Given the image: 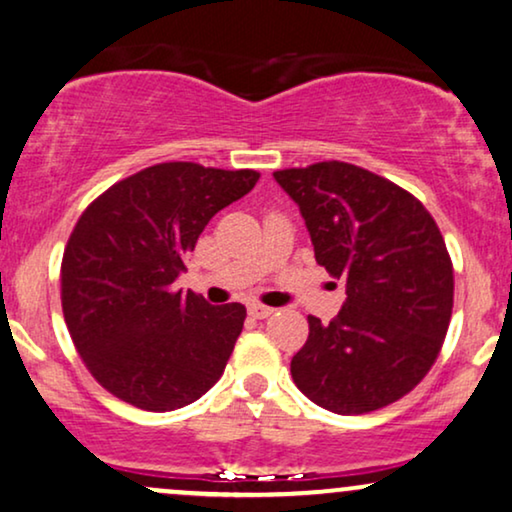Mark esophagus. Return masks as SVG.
Instances as JSON below:
<instances>
[{"label":"esophagus","instance_id":"obj_1","mask_svg":"<svg viewBox=\"0 0 512 512\" xmlns=\"http://www.w3.org/2000/svg\"><path fill=\"white\" fill-rule=\"evenodd\" d=\"M248 314L255 316V319H267V316L274 314V309L267 307V304L252 302V304H248Z\"/></svg>","mask_w":512,"mask_h":512}]
</instances>
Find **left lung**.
<instances>
[{
  "label": "left lung",
  "mask_w": 512,
  "mask_h": 512,
  "mask_svg": "<svg viewBox=\"0 0 512 512\" xmlns=\"http://www.w3.org/2000/svg\"><path fill=\"white\" fill-rule=\"evenodd\" d=\"M274 179L300 208L316 262L347 283L333 321L309 316L295 385L340 416L383 409L425 378L449 331L454 267L439 226L409 191L340 160Z\"/></svg>",
  "instance_id": "left-lung-1"
}]
</instances>
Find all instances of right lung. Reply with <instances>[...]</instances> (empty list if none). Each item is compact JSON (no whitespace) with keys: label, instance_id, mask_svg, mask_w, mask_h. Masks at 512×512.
Returning a JSON list of instances; mask_svg holds the SVG:
<instances>
[{"label":"right lung","instance_id":"right-lung-1","mask_svg":"<svg viewBox=\"0 0 512 512\" xmlns=\"http://www.w3.org/2000/svg\"><path fill=\"white\" fill-rule=\"evenodd\" d=\"M255 170L160 163L82 212L61 264L63 316L96 383L144 411H174L222 378L245 307L174 288L212 217L252 191Z\"/></svg>","mask_w":512,"mask_h":512}]
</instances>
